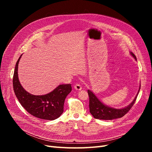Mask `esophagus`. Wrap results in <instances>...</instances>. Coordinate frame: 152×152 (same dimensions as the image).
Wrapping results in <instances>:
<instances>
[{"instance_id": "1", "label": "esophagus", "mask_w": 152, "mask_h": 152, "mask_svg": "<svg viewBox=\"0 0 152 152\" xmlns=\"http://www.w3.org/2000/svg\"><path fill=\"white\" fill-rule=\"evenodd\" d=\"M74 88L76 89V90H77V91H80L81 89H82V86L79 84H75V86H74Z\"/></svg>"}]
</instances>
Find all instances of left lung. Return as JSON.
Instances as JSON below:
<instances>
[{"instance_id":"8db88e82","label":"left lung","mask_w":152,"mask_h":152,"mask_svg":"<svg viewBox=\"0 0 152 152\" xmlns=\"http://www.w3.org/2000/svg\"><path fill=\"white\" fill-rule=\"evenodd\" d=\"M132 56L134 57L135 59H136V57L135 55L132 53H131ZM140 90L138 91L135 98L133 100V102L128 106V107L121 108V109H115L107 107L103 104L98 99V98L94 95L93 92L90 90L87 91L89 96V110L91 114L95 118L102 119V120H112V119L121 118L129 111L132 107L134 105L135 101L136 100L137 96Z\"/></svg>"}]
</instances>
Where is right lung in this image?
Returning a JSON list of instances; mask_svg holds the SVG:
<instances>
[{
  "label": "right lung",
  "mask_w": 152,
  "mask_h": 152,
  "mask_svg": "<svg viewBox=\"0 0 152 152\" xmlns=\"http://www.w3.org/2000/svg\"><path fill=\"white\" fill-rule=\"evenodd\" d=\"M20 57L16 62L12 84L16 98L27 112L32 115L44 120L53 121L63 112V106L67 95L72 91L70 84H61L50 93L42 96L31 94L26 91L19 82L18 67Z\"/></svg>",
  "instance_id": "right-lung-1"
}]
</instances>
